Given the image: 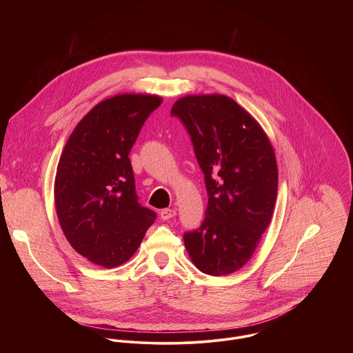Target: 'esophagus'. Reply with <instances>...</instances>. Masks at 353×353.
Returning <instances> with one entry per match:
<instances>
[{
	"label": "esophagus",
	"instance_id": "obj_1",
	"mask_svg": "<svg viewBox=\"0 0 353 353\" xmlns=\"http://www.w3.org/2000/svg\"><path fill=\"white\" fill-rule=\"evenodd\" d=\"M175 214H176V210H175V209H170V208L163 209V210L160 212V217H161L163 220H168V219L174 217Z\"/></svg>",
	"mask_w": 353,
	"mask_h": 353
}]
</instances>
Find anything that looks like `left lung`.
Wrapping results in <instances>:
<instances>
[{"instance_id":"obj_1","label":"left lung","mask_w":353,"mask_h":353,"mask_svg":"<svg viewBox=\"0 0 353 353\" xmlns=\"http://www.w3.org/2000/svg\"><path fill=\"white\" fill-rule=\"evenodd\" d=\"M171 114L192 137L208 193L201 227L183 235L185 248L202 273L231 274L252 258L272 220L279 185L272 143L225 95L183 97Z\"/></svg>"}]
</instances>
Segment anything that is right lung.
<instances>
[{
    "label": "right lung",
    "instance_id": "obj_1",
    "mask_svg": "<svg viewBox=\"0 0 353 353\" xmlns=\"http://www.w3.org/2000/svg\"><path fill=\"white\" fill-rule=\"evenodd\" d=\"M157 95L119 94L99 101L76 125L54 181L59 225L92 263L115 268L139 249L156 213L137 202L129 153Z\"/></svg>",
    "mask_w": 353,
    "mask_h": 353
}]
</instances>
